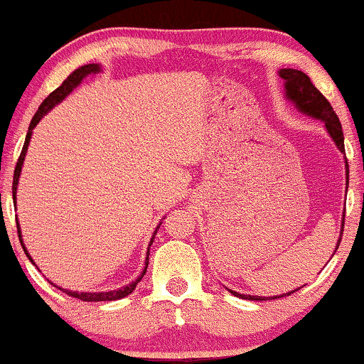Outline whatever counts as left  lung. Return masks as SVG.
I'll list each match as a JSON object with an SVG mask.
<instances>
[{
  "label": "left lung",
  "mask_w": 364,
  "mask_h": 364,
  "mask_svg": "<svg viewBox=\"0 0 364 364\" xmlns=\"http://www.w3.org/2000/svg\"><path fill=\"white\" fill-rule=\"evenodd\" d=\"M279 77L284 80V95L289 102H292L296 106V109L303 114L310 116V118L320 119L321 123L325 124V129L330 135V139L333 140L336 147L344 152V133H342V127H341V121L337 118L336 111L332 109L330 102L323 95L320 94V90L313 85L310 77L306 73L299 72V70H292V68H282L279 70ZM349 185V166L348 161H346V186ZM346 215V210H344ZM342 231H344V217H342V228H341V237H342ZM341 237L337 240V246L333 250V253L337 252L341 245ZM333 257V255H332ZM231 291V289H229ZM298 291V289H294ZM286 292V294L281 296H274V298H282V296H289L291 292ZM231 294L237 296V298H243V299H250V301H265V299L270 298H262V296H252V294H240V292L231 291ZM272 298V299H274Z\"/></svg>",
  "instance_id": "8db88e82"
}]
</instances>
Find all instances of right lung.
Here are the masks:
<instances>
[{
	"label": "right lung",
	"instance_id": "1",
	"mask_svg": "<svg viewBox=\"0 0 364 364\" xmlns=\"http://www.w3.org/2000/svg\"><path fill=\"white\" fill-rule=\"evenodd\" d=\"M99 72H102V68H101V65H97V63H90V65L80 66V68L75 70V72H73L72 75H70V77L66 78V80L63 82L61 85L58 87L56 90H53L51 94H49L48 97L44 99V102L41 104V106H39V109H37V112L34 114V118H32V121H31V127H28L27 136H25V144H23L22 154H20L18 162H16V166H15V174H14V203H16V186H18L20 173H22V166H23L25 156H27L28 144H31L32 129H34V128L37 127V123H39V121L43 119L44 116L48 114V112L53 109L54 106H58V104H60L61 101H65V99L68 97V95L72 94V92H73L75 89H77L78 85H80L83 78L89 77V75L99 73ZM161 224H162V223H159V225L156 228V231H154L152 240H150V243H149V250H150V245L154 243V237H156V235H157V229L161 228ZM16 229H18V240H20V243H22V248H23L25 255H27V257H28V260H31L32 263H34V260H32V257H31V255H28L27 248H25V245H23V240H22V231H20V224H18V223H16ZM149 250H147V258H145V267H144V270H141V274L139 275V277L135 279V281L129 282V284H127V286H123V287H118V289H114V291H107V292H78V291H68V289H63V287H58V286H56V287H58V289H60V291L66 292V294H68V296H72V298H78V299H82V301H94V303H95V301H116V299H121V298H124V296L132 294V292L135 291L136 284H139V282L141 281V277H144L145 272H147L149 255H150V253H149ZM51 284H53V282H51Z\"/></svg>",
	"mask_w": 364,
	"mask_h": 364
}]
</instances>
